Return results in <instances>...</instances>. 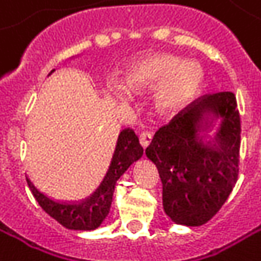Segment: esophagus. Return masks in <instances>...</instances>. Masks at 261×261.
Masks as SVG:
<instances>
[{
  "label": "esophagus",
  "mask_w": 261,
  "mask_h": 261,
  "mask_svg": "<svg viewBox=\"0 0 261 261\" xmlns=\"http://www.w3.org/2000/svg\"><path fill=\"white\" fill-rule=\"evenodd\" d=\"M151 139H153V134L148 133V131H144L141 136H140V144L143 148H147L148 144L151 143Z\"/></svg>",
  "instance_id": "34e87169"
}]
</instances>
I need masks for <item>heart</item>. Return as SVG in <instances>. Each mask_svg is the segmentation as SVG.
I'll return each mask as SVG.
<instances>
[{"label": "heart", "mask_w": 261, "mask_h": 261, "mask_svg": "<svg viewBox=\"0 0 261 261\" xmlns=\"http://www.w3.org/2000/svg\"><path fill=\"white\" fill-rule=\"evenodd\" d=\"M122 85L111 95L118 102H128L132 94L154 91L151 110L163 120H172L192 105L205 86L202 65L172 53H151L131 62L122 72Z\"/></svg>", "instance_id": "heart-1"}]
</instances>
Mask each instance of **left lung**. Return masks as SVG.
Listing matches in <instances>:
<instances>
[{
	"label": "left lung",
	"mask_w": 261,
	"mask_h": 261,
	"mask_svg": "<svg viewBox=\"0 0 261 261\" xmlns=\"http://www.w3.org/2000/svg\"><path fill=\"white\" fill-rule=\"evenodd\" d=\"M240 115L232 92L206 95L154 134L146 156L159 170L163 210L199 227L227 201L238 177Z\"/></svg>",
	"instance_id": "left-lung-1"
}]
</instances>
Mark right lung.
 Masks as SVG:
<instances>
[{"instance_id":"add662e5","label":"right lung","mask_w":261,"mask_h":261,"mask_svg":"<svg viewBox=\"0 0 261 261\" xmlns=\"http://www.w3.org/2000/svg\"><path fill=\"white\" fill-rule=\"evenodd\" d=\"M55 69L49 75H51ZM141 156H143V147L140 146L139 139L134 134V131L130 128L122 130L117 140L113 159L103 180L99 185V188L82 202L69 203L53 201L51 198L40 192L27 176L25 179L33 196L51 218H55L65 228L89 231V229L98 228L108 217L117 180L125 173V170L134 162L141 159Z\"/></svg>"}]
</instances>
